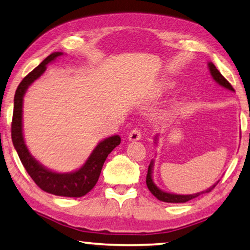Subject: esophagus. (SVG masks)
Segmentation results:
<instances>
[{
  "label": "esophagus",
  "mask_w": 250,
  "mask_h": 250,
  "mask_svg": "<svg viewBox=\"0 0 250 250\" xmlns=\"http://www.w3.org/2000/svg\"><path fill=\"white\" fill-rule=\"evenodd\" d=\"M141 136H142V133L140 129H133L130 130V133L128 134V141L130 142H136L138 140H141Z\"/></svg>",
  "instance_id": "obj_1"
}]
</instances>
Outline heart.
I'll return each mask as SVG.
<instances>
[{
  "instance_id": "obj_1",
  "label": "heart",
  "mask_w": 250,
  "mask_h": 250,
  "mask_svg": "<svg viewBox=\"0 0 250 250\" xmlns=\"http://www.w3.org/2000/svg\"><path fill=\"white\" fill-rule=\"evenodd\" d=\"M172 83H164L163 85V89H170V88H172Z\"/></svg>"
}]
</instances>
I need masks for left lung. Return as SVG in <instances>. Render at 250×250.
Returning <instances> with one entry per match:
<instances>
[{"label":"left lung","mask_w":250,"mask_h":250,"mask_svg":"<svg viewBox=\"0 0 250 250\" xmlns=\"http://www.w3.org/2000/svg\"><path fill=\"white\" fill-rule=\"evenodd\" d=\"M208 67H209V70H210V74L212 76V78L214 82H216L218 85H220L221 87L226 88V89L228 90H231V91H235L233 89L232 86L230 85L229 82L227 79L225 78L224 76L220 74V71L218 70L216 68V66L212 62H208ZM157 142V135L155 136V143ZM153 167H154V161H151V163L148 165V170H147V175H146V186L148 188V190L151 191V193L154 195L156 199H159L160 201H163V202H168V203H183V202H187V201H190L192 199L199 197V195L202 194V193H208L211 190L213 189L214 187L217 186V182L216 184H213L212 187H210L209 189H207L206 191H201V192H198V193H194V194H175V193H170V192H165L163 190H161L160 188H157L155 186L154 181H153Z\"/></svg>","instance_id":"left-lung-1"}]
</instances>
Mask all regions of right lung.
Masks as SVG:
<instances>
[{"label": "right lung", "instance_id": "obj_1", "mask_svg": "<svg viewBox=\"0 0 250 250\" xmlns=\"http://www.w3.org/2000/svg\"><path fill=\"white\" fill-rule=\"evenodd\" d=\"M63 52H53L36 69L23 78L14 95V109L11 125V135L23 167L41 190L48 193L68 198H80L87 194L97 183L104 162L113 149L121 144V137L114 135L99 142L82 167L69 173H58L40 164L31 155L23 137L22 107L23 97L29 86L39 78L47 69V64L55 61Z\"/></svg>", "mask_w": 250, "mask_h": 250}]
</instances>
